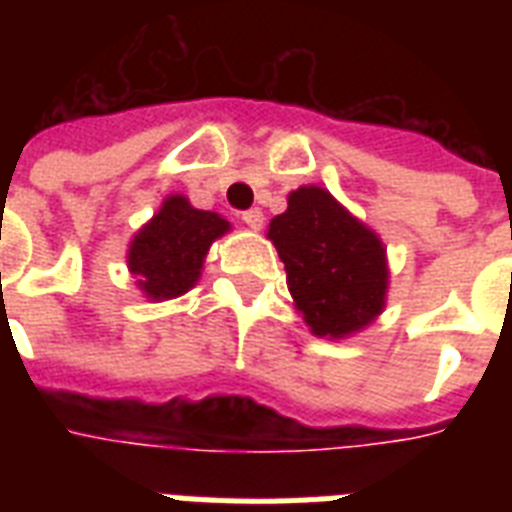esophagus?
<instances>
[{"label":"esophagus","mask_w":512,"mask_h":512,"mask_svg":"<svg viewBox=\"0 0 512 512\" xmlns=\"http://www.w3.org/2000/svg\"><path fill=\"white\" fill-rule=\"evenodd\" d=\"M241 220H244V223H247V228H252V231H260V228H263V212H260V209H247V212H244V215H241Z\"/></svg>","instance_id":"1"}]
</instances>
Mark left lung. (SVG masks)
Instances as JSON below:
<instances>
[{
  "label": "left lung",
  "mask_w": 512,
  "mask_h": 512,
  "mask_svg": "<svg viewBox=\"0 0 512 512\" xmlns=\"http://www.w3.org/2000/svg\"><path fill=\"white\" fill-rule=\"evenodd\" d=\"M287 271L289 295L311 335L345 340L388 303L385 244L321 185H300L268 225Z\"/></svg>",
  "instance_id": "left-lung-1"
}]
</instances>
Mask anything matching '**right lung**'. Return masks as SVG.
<instances>
[{
  "label": "right lung",
  "mask_w": 512,
  "mask_h": 512,
  "mask_svg": "<svg viewBox=\"0 0 512 512\" xmlns=\"http://www.w3.org/2000/svg\"><path fill=\"white\" fill-rule=\"evenodd\" d=\"M231 231L217 212L196 209L183 193H170L130 241L127 268L151 303L185 295L201 279L209 247Z\"/></svg>",
  "instance_id": "add662e5"
}]
</instances>
